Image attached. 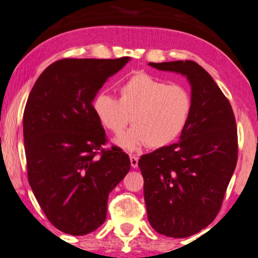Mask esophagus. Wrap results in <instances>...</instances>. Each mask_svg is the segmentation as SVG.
<instances>
[{"mask_svg": "<svg viewBox=\"0 0 258 258\" xmlns=\"http://www.w3.org/2000/svg\"><path fill=\"white\" fill-rule=\"evenodd\" d=\"M130 165H132L133 168H137V166H139V158L136 155H130Z\"/></svg>", "mask_w": 258, "mask_h": 258, "instance_id": "obj_1", "label": "esophagus"}]
</instances>
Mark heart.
Instances as JSON below:
<instances>
[{
	"label": "heart",
	"instance_id": "obj_1",
	"mask_svg": "<svg viewBox=\"0 0 258 258\" xmlns=\"http://www.w3.org/2000/svg\"><path fill=\"white\" fill-rule=\"evenodd\" d=\"M92 108L102 125L113 134L121 133L130 119L134 126L115 142L134 150L145 143L159 148L174 141L188 122L193 100L186 86L137 73L121 85L118 99L99 92Z\"/></svg>",
	"mask_w": 258,
	"mask_h": 258
}]
</instances>
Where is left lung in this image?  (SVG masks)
<instances>
[{
  "mask_svg": "<svg viewBox=\"0 0 258 258\" xmlns=\"http://www.w3.org/2000/svg\"><path fill=\"white\" fill-rule=\"evenodd\" d=\"M148 65L185 76L190 85L192 113L179 141L139 160L150 225L161 235L185 238L218 215L237 163L236 119L222 90L197 62Z\"/></svg>",
  "mask_w": 258,
  "mask_h": 258,
  "instance_id": "1",
  "label": "left lung"
}]
</instances>
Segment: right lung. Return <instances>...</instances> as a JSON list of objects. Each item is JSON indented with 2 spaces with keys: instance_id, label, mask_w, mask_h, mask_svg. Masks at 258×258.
Wrapping results in <instances>:
<instances>
[{
  "instance_id": "right-lung-1",
  "label": "right lung",
  "mask_w": 258,
  "mask_h": 258,
  "mask_svg": "<svg viewBox=\"0 0 258 258\" xmlns=\"http://www.w3.org/2000/svg\"><path fill=\"white\" fill-rule=\"evenodd\" d=\"M129 60H58L40 75L27 99L29 185L49 222L69 235H88L105 222L109 193L130 169L122 149L102 148L105 132L92 108L100 88Z\"/></svg>"
}]
</instances>
